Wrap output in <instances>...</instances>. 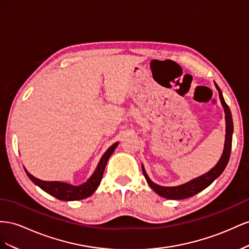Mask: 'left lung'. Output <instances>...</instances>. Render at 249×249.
Returning a JSON list of instances; mask_svg holds the SVG:
<instances>
[{
	"instance_id": "obj_1",
	"label": "left lung",
	"mask_w": 249,
	"mask_h": 249,
	"mask_svg": "<svg viewBox=\"0 0 249 249\" xmlns=\"http://www.w3.org/2000/svg\"><path fill=\"white\" fill-rule=\"evenodd\" d=\"M215 87L219 93V98L220 101H221L222 107L224 108V113H225V142H224V148H223V152L221 158L218 160L217 164L213 167L209 172L204 173L200 176L196 177V178L192 179L186 183L179 184V186H175V187H162L159 186V184L154 183L149 176L147 175L144 166L142 165V170H143V174L145 176V178L148 182L149 186L151 187V189L155 192L156 194H159L160 196L167 198V199H173V200H178V199H186V198L192 197L196 195L197 193H199L202 190L205 188H208L210 184L214 181L216 178L222 174L224 171V169L227 165V162L230 160V155H231V140H232V132H233V124H232V118H231V112L224 101V98L222 96V91L219 89L217 83L215 82Z\"/></svg>"
}]
</instances>
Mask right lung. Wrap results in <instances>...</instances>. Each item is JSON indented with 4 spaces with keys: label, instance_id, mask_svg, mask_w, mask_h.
<instances>
[{
    "label": "right lung",
    "instance_id": "right-lung-1",
    "mask_svg": "<svg viewBox=\"0 0 249 249\" xmlns=\"http://www.w3.org/2000/svg\"><path fill=\"white\" fill-rule=\"evenodd\" d=\"M118 144L119 142L112 144L107 150L105 151V153L102 155L100 161H99L95 172L91 174V176L87 181L80 184V186H73V184L62 182V181L41 180L28 172L26 168H25V171L28 177H29V178L33 181L34 184H36V186L39 187L41 190H44L46 193L54 196L59 200L74 201V200L84 199V198H88L90 195H93V193L97 190L99 184H100L106 164H107L108 159L110 158L112 152L115 151Z\"/></svg>",
    "mask_w": 249,
    "mask_h": 249
}]
</instances>
